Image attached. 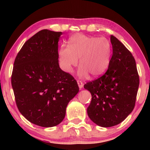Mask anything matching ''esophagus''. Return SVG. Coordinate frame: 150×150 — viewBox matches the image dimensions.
<instances>
[{
    "mask_svg": "<svg viewBox=\"0 0 150 150\" xmlns=\"http://www.w3.org/2000/svg\"><path fill=\"white\" fill-rule=\"evenodd\" d=\"M77 83H78V85H79V88H80V89H81L82 88H83V82H82L81 81H80V80H78V81H77Z\"/></svg>",
    "mask_w": 150,
    "mask_h": 150,
    "instance_id": "34e87169",
    "label": "esophagus"
}]
</instances>
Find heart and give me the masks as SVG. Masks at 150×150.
<instances>
[{"label":"heart","instance_id":"heart-1","mask_svg":"<svg viewBox=\"0 0 150 150\" xmlns=\"http://www.w3.org/2000/svg\"><path fill=\"white\" fill-rule=\"evenodd\" d=\"M110 54L111 45L107 39L80 33L71 36L68 46H61L59 51L61 67L65 72H71L80 59L81 76L88 74L93 77L102 74L109 65Z\"/></svg>","mask_w":150,"mask_h":150}]
</instances>
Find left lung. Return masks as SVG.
Here are the masks:
<instances>
[{"instance_id": "8db88e82", "label": "left lung", "mask_w": 150, "mask_h": 150, "mask_svg": "<svg viewBox=\"0 0 150 150\" xmlns=\"http://www.w3.org/2000/svg\"><path fill=\"white\" fill-rule=\"evenodd\" d=\"M110 42L112 55L107 71L84 85L92 97L88 116L96 124L105 128L120 124L131 113L139 85L134 57L115 36H110Z\"/></svg>"}]
</instances>
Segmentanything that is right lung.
Segmentation results:
<instances>
[{
    "mask_svg": "<svg viewBox=\"0 0 150 150\" xmlns=\"http://www.w3.org/2000/svg\"><path fill=\"white\" fill-rule=\"evenodd\" d=\"M61 32L44 29L24 43L14 61L11 85L18 110L42 127L60 124L69 102L79 91L77 82L59 65Z\"/></svg>",
    "mask_w": 150,
    "mask_h": 150,
    "instance_id": "right-lung-1",
    "label": "right lung"
}]
</instances>
